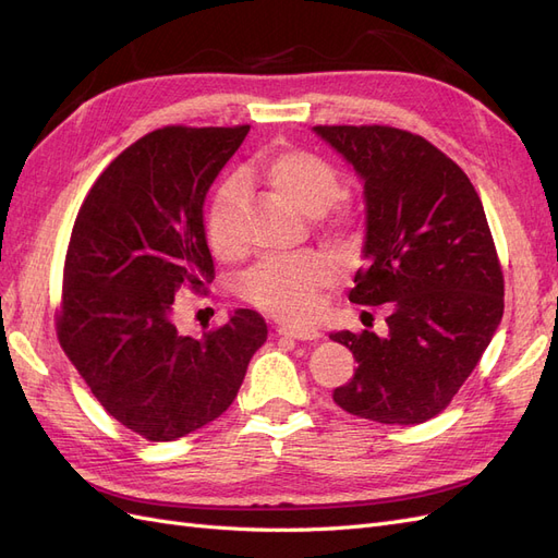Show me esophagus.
Returning <instances> with one entry per match:
<instances>
[{
    "mask_svg": "<svg viewBox=\"0 0 558 558\" xmlns=\"http://www.w3.org/2000/svg\"><path fill=\"white\" fill-rule=\"evenodd\" d=\"M277 332L283 337H293V340H302V342H316L324 337L318 328H307V326H281Z\"/></svg>",
    "mask_w": 558,
    "mask_h": 558,
    "instance_id": "esophagus-1",
    "label": "esophagus"
}]
</instances>
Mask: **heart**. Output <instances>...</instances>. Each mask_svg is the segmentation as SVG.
<instances>
[{"label": "heart", "mask_w": 558, "mask_h": 558, "mask_svg": "<svg viewBox=\"0 0 558 558\" xmlns=\"http://www.w3.org/2000/svg\"><path fill=\"white\" fill-rule=\"evenodd\" d=\"M246 177L267 183L302 214H320L342 195V179L335 167L305 148H272L256 156ZM244 195L238 181L216 189L207 211V242L216 256L234 258L244 248L240 228ZM328 226L347 230L351 218L332 211ZM337 277V265L320 251H298L267 256L248 267L240 279V293L263 312L283 320H305L318 310L320 291Z\"/></svg>", "instance_id": "b5f03b06"}]
</instances>
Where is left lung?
Masks as SVG:
<instances>
[{"label": "left lung", "mask_w": 558, "mask_h": 558, "mask_svg": "<svg viewBox=\"0 0 558 558\" xmlns=\"http://www.w3.org/2000/svg\"><path fill=\"white\" fill-rule=\"evenodd\" d=\"M363 179L367 263L349 300L386 305L388 335L332 332L359 367L332 400L379 424L440 414L502 318L505 281L468 174L418 134L391 125H316Z\"/></svg>", "instance_id": "left-lung-1"}]
</instances>
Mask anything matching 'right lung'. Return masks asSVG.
<instances>
[{"label":"right lung","mask_w":558,"mask_h":558,"mask_svg":"<svg viewBox=\"0 0 558 558\" xmlns=\"http://www.w3.org/2000/svg\"><path fill=\"white\" fill-rule=\"evenodd\" d=\"M248 128L148 132L109 162L76 214L58 340L99 404L150 442L221 416L267 340L253 310L199 340L172 320L174 295L205 293L214 279L202 205Z\"/></svg>","instance_id":"right-lung-1"}]
</instances>
